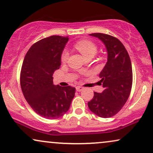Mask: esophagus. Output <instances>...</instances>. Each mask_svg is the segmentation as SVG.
Returning <instances> with one entry per match:
<instances>
[{
  "label": "esophagus",
  "instance_id": "34e87169",
  "mask_svg": "<svg viewBox=\"0 0 153 153\" xmlns=\"http://www.w3.org/2000/svg\"><path fill=\"white\" fill-rule=\"evenodd\" d=\"M83 89H84V87L82 86H77L76 87V90L78 91H81Z\"/></svg>",
  "mask_w": 153,
  "mask_h": 153
}]
</instances>
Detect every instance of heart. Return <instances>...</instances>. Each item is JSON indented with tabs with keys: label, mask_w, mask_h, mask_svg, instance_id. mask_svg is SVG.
<instances>
[{
	"label": "heart",
	"mask_w": 153,
	"mask_h": 153,
	"mask_svg": "<svg viewBox=\"0 0 153 153\" xmlns=\"http://www.w3.org/2000/svg\"><path fill=\"white\" fill-rule=\"evenodd\" d=\"M75 48L80 52L85 58L89 56H94L97 52V46L94 42L89 40H82L78 41L75 44ZM69 56L68 51L64 50L62 52L61 56V61L62 62H66Z\"/></svg>",
	"instance_id": "obj_1"
}]
</instances>
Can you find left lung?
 Segmentation results:
<instances>
[{
    "label": "left lung",
    "mask_w": 153,
    "mask_h": 153,
    "mask_svg": "<svg viewBox=\"0 0 153 153\" xmlns=\"http://www.w3.org/2000/svg\"><path fill=\"white\" fill-rule=\"evenodd\" d=\"M89 35L104 43L108 62L99 74L104 90L102 93L94 92L88 107L99 117H111L120 111L131 93L133 81L131 60L125 46L117 38L101 33Z\"/></svg>",
    "instance_id": "left-lung-1"
}]
</instances>
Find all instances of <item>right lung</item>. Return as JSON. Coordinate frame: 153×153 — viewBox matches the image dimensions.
<instances>
[{"label": "right lung", "mask_w": 153, "mask_h": 153, "mask_svg": "<svg viewBox=\"0 0 153 153\" xmlns=\"http://www.w3.org/2000/svg\"><path fill=\"white\" fill-rule=\"evenodd\" d=\"M68 37L52 36L36 42L26 54L20 73L22 93L38 115L58 119L68 111L75 87L53 85L52 75L60 68Z\"/></svg>", "instance_id": "1"}]
</instances>
